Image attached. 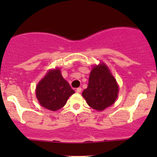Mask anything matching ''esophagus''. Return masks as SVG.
Listing matches in <instances>:
<instances>
[{"label": "esophagus", "mask_w": 157, "mask_h": 157, "mask_svg": "<svg viewBox=\"0 0 157 157\" xmlns=\"http://www.w3.org/2000/svg\"><path fill=\"white\" fill-rule=\"evenodd\" d=\"M81 91H82V89H81L80 87L77 88V89H76V91H77V93H80V92H81Z\"/></svg>", "instance_id": "esophagus-1"}]
</instances>
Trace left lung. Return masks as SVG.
I'll list each match as a JSON object with an SVG mask.
<instances>
[{
  "label": "left lung",
  "instance_id": "obj_1",
  "mask_svg": "<svg viewBox=\"0 0 157 157\" xmlns=\"http://www.w3.org/2000/svg\"><path fill=\"white\" fill-rule=\"evenodd\" d=\"M118 91L117 83L109 68L100 64L91 70L88 87L82 94L90 107L102 111L114 103Z\"/></svg>",
  "mask_w": 157,
  "mask_h": 157
}]
</instances>
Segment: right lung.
<instances>
[{"mask_svg":"<svg viewBox=\"0 0 157 157\" xmlns=\"http://www.w3.org/2000/svg\"><path fill=\"white\" fill-rule=\"evenodd\" d=\"M75 91L62 77L60 69L51 70L37 85L36 96L41 105L51 111L63 107Z\"/></svg>","mask_w":157,"mask_h":157,"instance_id":"add662e5","label":"right lung"}]
</instances>
